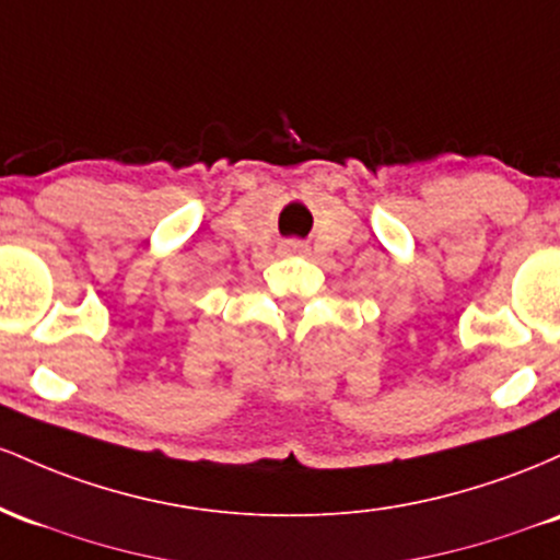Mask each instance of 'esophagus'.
I'll return each mask as SVG.
<instances>
[{"label":"esophagus","instance_id":"1","mask_svg":"<svg viewBox=\"0 0 560 560\" xmlns=\"http://www.w3.org/2000/svg\"><path fill=\"white\" fill-rule=\"evenodd\" d=\"M282 250H285V254H301V250H306V246L301 241H285L282 243Z\"/></svg>","mask_w":560,"mask_h":560}]
</instances>
